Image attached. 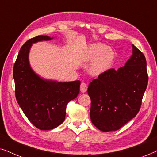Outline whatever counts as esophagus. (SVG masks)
Listing matches in <instances>:
<instances>
[{"instance_id": "obj_1", "label": "esophagus", "mask_w": 157, "mask_h": 157, "mask_svg": "<svg viewBox=\"0 0 157 157\" xmlns=\"http://www.w3.org/2000/svg\"><path fill=\"white\" fill-rule=\"evenodd\" d=\"M87 85L85 84V82L81 83V85H80V91H81V93H85V92L87 91Z\"/></svg>"}]
</instances>
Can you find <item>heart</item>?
Instances as JSON below:
<instances>
[{
	"label": "heart",
	"mask_w": 157,
	"mask_h": 157,
	"mask_svg": "<svg viewBox=\"0 0 157 157\" xmlns=\"http://www.w3.org/2000/svg\"><path fill=\"white\" fill-rule=\"evenodd\" d=\"M115 52L110 47L103 44H92L87 47L85 54V59L91 61L89 72L93 76H99L111 67L115 59Z\"/></svg>",
	"instance_id": "obj_1"
}]
</instances>
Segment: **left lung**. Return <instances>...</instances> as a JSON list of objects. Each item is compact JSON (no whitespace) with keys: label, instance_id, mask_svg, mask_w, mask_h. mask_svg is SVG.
Instances as JSON below:
<instances>
[{"label":"left lung","instance_id":"left-lung-1","mask_svg":"<svg viewBox=\"0 0 157 157\" xmlns=\"http://www.w3.org/2000/svg\"><path fill=\"white\" fill-rule=\"evenodd\" d=\"M148 84L147 61L132 44V55L125 66L110 69L90 83L92 123L103 132L117 131L139 113Z\"/></svg>","mask_w":157,"mask_h":157}]
</instances>
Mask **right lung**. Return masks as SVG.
<instances>
[{"label":"right lung","mask_w":157,"mask_h":157,"mask_svg":"<svg viewBox=\"0 0 157 157\" xmlns=\"http://www.w3.org/2000/svg\"><path fill=\"white\" fill-rule=\"evenodd\" d=\"M52 39L38 36L27 41L21 48L13 67L16 100L27 118L40 130H51L62 124L65 119L67 104L80 93V80H47L31 67L29 56L33 44Z\"/></svg>","instance_id":"obj_1"}]
</instances>
